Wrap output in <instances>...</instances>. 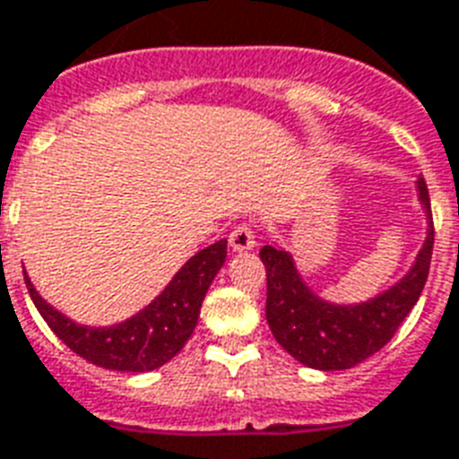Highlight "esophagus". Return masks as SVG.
Masks as SVG:
<instances>
[{
    "label": "esophagus",
    "mask_w": 459,
    "mask_h": 459,
    "mask_svg": "<svg viewBox=\"0 0 459 459\" xmlns=\"http://www.w3.org/2000/svg\"><path fill=\"white\" fill-rule=\"evenodd\" d=\"M229 243L236 252L252 250V247H255V243H257V238H255V229H252L250 223H238L236 229L230 230Z\"/></svg>",
    "instance_id": "obj_1"
}]
</instances>
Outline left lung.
Segmentation results:
<instances>
[{
    "label": "left lung",
    "mask_w": 459,
    "mask_h": 459,
    "mask_svg": "<svg viewBox=\"0 0 459 459\" xmlns=\"http://www.w3.org/2000/svg\"><path fill=\"white\" fill-rule=\"evenodd\" d=\"M420 200L431 216L427 180H417ZM434 252V221L424 247L405 279L362 305H328L298 276L286 250L264 245L259 257L266 266V321L273 338L298 362L321 371L350 369L391 341L420 300Z\"/></svg>",
    "instance_id": "obj_1"
}]
</instances>
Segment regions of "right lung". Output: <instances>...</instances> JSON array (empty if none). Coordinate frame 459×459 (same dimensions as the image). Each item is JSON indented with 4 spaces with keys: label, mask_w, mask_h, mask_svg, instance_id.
Returning <instances> with one entry per match:
<instances>
[{
    "label": "right lung",
    "mask_w": 459,
    "mask_h": 459,
    "mask_svg": "<svg viewBox=\"0 0 459 459\" xmlns=\"http://www.w3.org/2000/svg\"><path fill=\"white\" fill-rule=\"evenodd\" d=\"M226 262V240H216L187 259L164 293L124 324L90 328L47 305L25 276L32 302L47 326L82 359L114 371H152L178 355L195 331L200 307L216 272Z\"/></svg>",
    "instance_id": "add662e5"
}]
</instances>
